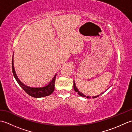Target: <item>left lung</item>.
Wrapping results in <instances>:
<instances>
[{
	"instance_id": "obj_1",
	"label": "left lung",
	"mask_w": 132,
	"mask_h": 132,
	"mask_svg": "<svg viewBox=\"0 0 132 132\" xmlns=\"http://www.w3.org/2000/svg\"><path fill=\"white\" fill-rule=\"evenodd\" d=\"M74 88L75 91V92H77L78 93V94H79V95H80V96H83V97H86V95L83 94L82 93V92H80L77 89L76 86H75V82H74ZM102 94H103V93H102ZM98 96H99V95H97V96H92V98H96V97H98ZM86 97H87V98L90 97L89 96H86Z\"/></svg>"
}]
</instances>
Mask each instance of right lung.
I'll list each match as a JSON object with an SVG mask.
<instances>
[{
    "mask_svg": "<svg viewBox=\"0 0 132 132\" xmlns=\"http://www.w3.org/2000/svg\"><path fill=\"white\" fill-rule=\"evenodd\" d=\"M13 61L12 57V72L13 76L15 77L16 81L19 83V85L21 87L24 91L28 94L30 96L33 97H43L45 96H49L50 94H52L53 91L54 90V83L55 80L56 78V74L52 80L47 84V85L44 86L43 87H29L27 85H25L24 84L22 83L20 80L19 79V78L17 77L16 72L14 69L13 66Z\"/></svg>",
    "mask_w": 132,
    "mask_h": 132,
    "instance_id": "1",
    "label": "right lung"
}]
</instances>
